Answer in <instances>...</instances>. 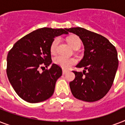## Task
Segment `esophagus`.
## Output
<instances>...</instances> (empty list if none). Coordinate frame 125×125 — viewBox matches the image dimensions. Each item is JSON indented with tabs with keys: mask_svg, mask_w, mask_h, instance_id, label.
<instances>
[{
	"mask_svg": "<svg viewBox=\"0 0 125 125\" xmlns=\"http://www.w3.org/2000/svg\"><path fill=\"white\" fill-rule=\"evenodd\" d=\"M66 73H67V71H65V70H63V71H62V74H66Z\"/></svg>",
	"mask_w": 125,
	"mask_h": 125,
	"instance_id": "esophagus-1",
	"label": "esophagus"
}]
</instances>
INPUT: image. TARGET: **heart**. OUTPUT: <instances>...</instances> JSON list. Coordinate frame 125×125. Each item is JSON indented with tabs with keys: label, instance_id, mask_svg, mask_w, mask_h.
<instances>
[{
	"label": "heart",
	"instance_id": "b5f03b06",
	"mask_svg": "<svg viewBox=\"0 0 125 125\" xmlns=\"http://www.w3.org/2000/svg\"><path fill=\"white\" fill-rule=\"evenodd\" d=\"M67 42L69 44L71 47H72L73 49H79L81 45V41H80V38H78V36H71L67 38ZM60 42V39L59 38H56L54 40L52 43H51V53L52 54L55 55L57 53V49H58V45ZM54 62L55 64L58 65L59 66L63 69L65 70H68L69 69L76 63L77 60L75 58H67L65 57L62 56H59L56 57L54 59Z\"/></svg>",
	"mask_w": 125,
	"mask_h": 125
}]
</instances>
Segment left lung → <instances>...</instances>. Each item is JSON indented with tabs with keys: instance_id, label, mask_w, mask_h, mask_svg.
<instances>
[{
	"instance_id": "1",
	"label": "left lung",
	"mask_w": 125,
	"mask_h": 125,
	"mask_svg": "<svg viewBox=\"0 0 125 125\" xmlns=\"http://www.w3.org/2000/svg\"><path fill=\"white\" fill-rule=\"evenodd\" d=\"M67 31L79 36L84 46V56L76 67L85 70L73 71L75 78L69 83L71 93L83 101H99L106 95L114 80L119 64L116 49L104 36L85 28Z\"/></svg>"
}]
</instances>
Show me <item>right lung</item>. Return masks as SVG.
<instances>
[{
  "instance_id": "obj_1",
  "label": "right lung",
  "mask_w": 125,
  "mask_h": 125,
  "mask_svg": "<svg viewBox=\"0 0 125 125\" xmlns=\"http://www.w3.org/2000/svg\"><path fill=\"white\" fill-rule=\"evenodd\" d=\"M67 34V29L42 28L27 34L15 43L7 56V76L17 94L24 101L37 103L49 99L57 80L62 74L60 67L52 63L51 43L57 36Z\"/></svg>"
}]
</instances>
